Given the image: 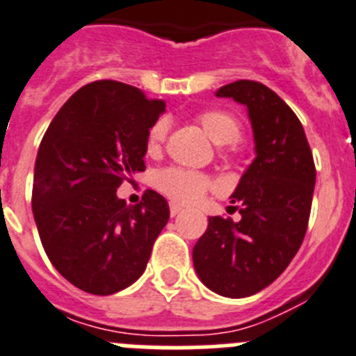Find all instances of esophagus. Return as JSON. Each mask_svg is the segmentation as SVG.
<instances>
[{"mask_svg":"<svg viewBox=\"0 0 356 356\" xmlns=\"http://www.w3.org/2000/svg\"><path fill=\"white\" fill-rule=\"evenodd\" d=\"M182 212V207L179 204H170V216H177Z\"/></svg>","mask_w":356,"mask_h":356,"instance_id":"1","label":"esophagus"}]
</instances>
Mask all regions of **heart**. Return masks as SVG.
Listing matches in <instances>:
<instances>
[{
  "instance_id": "b5f03b06",
  "label": "heart",
  "mask_w": 356,
  "mask_h": 356,
  "mask_svg": "<svg viewBox=\"0 0 356 356\" xmlns=\"http://www.w3.org/2000/svg\"><path fill=\"white\" fill-rule=\"evenodd\" d=\"M197 121L209 137L219 145L237 144L242 137V124L232 112L221 108H209L197 115ZM168 121L165 118L152 122L145 138V149L149 154H156L167 140ZM156 188L165 197L177 204H195L205 193L216 188V182L207 174L189 170L182 167H167L156 174Z\"/></svg>"
}]
</instances>
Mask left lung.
I'll use <instances>...</instances> for the list:
<instances>
[{
	"instance_id": "1",
	"label": "left lung",
	"mask_w": 356,
	"mask_h": 356,
	"mask_svg": "<svg viewBox=\"0 0 356 356\" xmlns=\"http://www.w3.org/2000/svg\"><path fill=\"white\" fill-rule=\"evenodd\" d=\"M216 96L248 107L257 158L232 195L241 221L209 218L193 264L205 286L242 298L274 283L297 254L307 232L316 167L302 122L267 86L237 81Z\"/></svg>"
}]
</instances>
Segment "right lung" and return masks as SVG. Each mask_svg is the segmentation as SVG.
Here are the masks:
<instances>
[{
  "label": "right lung",
  "mask_w": 356,
  "mask_h": 356,
  "mask_svg": "<svg viewBox=\"0 0 356 356\" xmlns=\"http://www.w3.org/2000/svg\"><path fill=\"white\" fill-rule=\"evenodd\" d=\"M165 103L118 81H96L59 108L40 142L33 216L59 274L92 295H112L145 270L168 221L167 200L147 189L137 205L115 191L145 170V138Z\"/></svg>",
  "instance_id": "1"
}]
</instances>
